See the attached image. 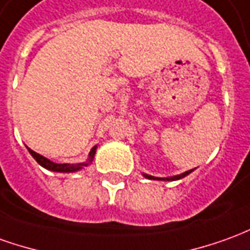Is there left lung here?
Listing matches in <instances>:
<instances>
[{"label":"left lung","mask_w":250,"mask_h":250,"mask_svg":"<svg viewBox=\"0 0 250 250\" xmlns=\"http://www.w3.org/2000/svg\"><path fill=\"white\" fill-rule=\"evenodd\" d=\"M192 170H188V172H184V173L179 174V176H173V177H169V179H158V177H153V176H149V174H145V177H147L150 180H179V179H183V177H186L187 174L191 173Z\"/></svg>","instance_id":"left-lung-1"}]
</instances>
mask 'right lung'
I'll list each match as a JSON object with an SVG mask.
<instances>
[{
    "label": "right lung",
    "mask_w": 250,
    "mask_h": 250,
    "mask_svg": "<svg viewBox=\"0 0 250 250\" xmlns=\"http://www.w3.org/2000/svg\"><path fill=\"white\" fill-rule=\"evenodd\" d=\"M28 151L31 153V155L34 157L35 160L38 161L39 165H42L43 167H46L48 170H52V172H63V173H69V172H76V170H80L83 167H86L89 162L93 160V155L96 153V146L93 149L90 150V153H89V162H83V164H55V162L50 161V160H47L46 157H43V155L38 154V153H35L34 150L28 149Z\"/></svg>",
    "instance_id": "right-lung-1"
}]
</instances>
